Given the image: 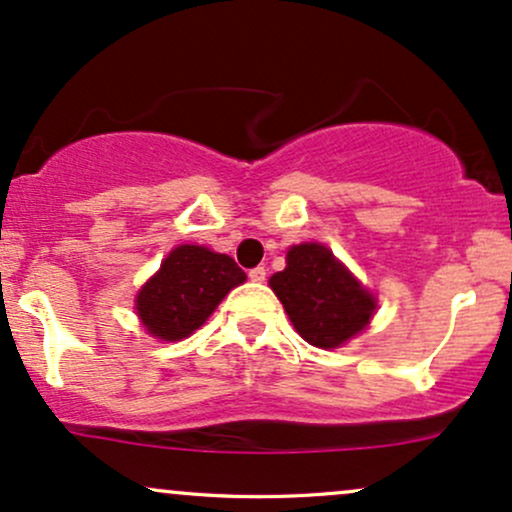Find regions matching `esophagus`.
<instances>
[{"label":"esophagus","instance_id":"34e87169","mask_svg":"<svg viewBox=\"0 0 512 512\" xmlns=\"http://www.w3.org/2000/svg\"><path fill=\"white\" fill-rule=\"evenodd\" d=\"M249 278H251V282H263V280H266V268H263V266L251 268Z\"/></svg>","mask_w":512,"mask_h":512}]
</instances>
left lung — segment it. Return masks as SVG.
<instances>
[{"mask_svg": "<svg viewBox=\"0 0 512 512\" xmlns=\"http://www.w3.org/2000/svg\"><path fill=\"white\" fill-rule=\"evenodd\" d=\"M270 287L297 333L323 350L364 330L376 309L374 297L321 244L292 246L287 268L270 278Z\"/></svg>", "mask_w": 512, "mask_h": 512, "instance_id": "8db88e82", "label": "left lung"}]
</instances>
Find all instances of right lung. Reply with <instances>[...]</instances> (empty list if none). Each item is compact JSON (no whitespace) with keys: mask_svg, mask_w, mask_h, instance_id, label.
<instances>
[{"mask_svg":"<svg viewBox=\"0 0 512 512\" xmlns=\"http://www.w3.org/2000/svg\"><path fill=\"white\" fill-rule=\"evenodd\" d=\"M246 280L230 256L206 246H177L136 297L143 326L160 340H182L206 323L232 287Z\"/></svg>","mask_w":512,"mask_h":512,"instance_id":"right-lung-1","label":"right lung"}]
</instances>
